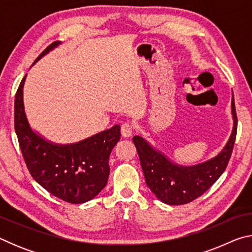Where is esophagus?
Wrapping results in <instances>:
<instances>
[{"mask_svg":"<svg viewBox=\"0 0 252 252\" xmlns=\"http://www.w3.org/2000/svg\"><path fill=\"white\" fill-rule=\"evenodd\" d=\"M132 132H133V126H132L131 123L126 122L121 126V134L123 138H129L132 135Z\"/></svg>","mask_w":252,"mask_h":252,"instance_id":"34e87169","label":"esophagus"}]
</instances>
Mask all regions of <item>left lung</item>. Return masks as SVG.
<instances>
[{
	"label": "left lung",
	"instance_id": "obj_1",
	"mask_svg": "<svg viewBox=\"0 0 252 252\" xmlns=\"http://www.w3.org/2000/svg\"><path fill=\"white\" fill-rule=\"evenodd\" d=\"M233 127L227 144L218 156L202 163L183 167L169 160L142 136L134 135L133 143L141 162L147 186L162 202L172 206L186 204L203 194L227 168L236 141L238 119L232 93Z\"/></svg>",
	"mask_w": 252,
	"mask_h": 252
}]
</instances>
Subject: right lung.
<instances>
[{
  "mask_svg": "<svg viewBox=\"0 0 252 252\" xmlns=\"http://www.w3.org/2000/svg\"><path fill=\"white\" fill-rule=\"evenodd\" d=\"M61 43L53 42L34 63ZM21 81L14 102V127L30 173L51 194L70 203H84L100 193L108 182L109 157L121 136L113 126L82 141L71 144L50 142L32 130L24 111Z\"/></svg>",
  "mask_w": 252,
  "mask_h": 252,
  "instance_id": "obj_1",
  "label": "right lung"
}]
</instances>
